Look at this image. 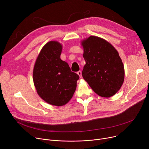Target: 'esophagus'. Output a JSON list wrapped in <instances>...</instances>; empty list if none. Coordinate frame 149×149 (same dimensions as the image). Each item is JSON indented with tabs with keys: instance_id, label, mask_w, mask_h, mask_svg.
Returning a JSON list of instances; mask_svg holds the SVG:
<instances>
[{
	"instance_id": "esophagus-1",
	"label": "esophagus",
	"mask_w": 149,
	"mask_h": 149,
	"mask_svg": "<svg viewBox=\"0 0 149 149\" xmlns=\"http://www.w3.org/2000/svg\"><path fill=\"white\" fill-rule=\"evenodd\" d=\"M77 74L79 76V77H80V78H81L82 76V72L81 71H79V72H77Z\"/></svg>"
}]
</instances>
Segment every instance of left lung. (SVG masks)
<instances>
[{"label":"left lung","mask_w":149,"mask_h":149,"mask_svg":"<svg viewBox=\"0 0 149 149\" xmlns=\"http://www.w3.org/2000/svg\"><path fill=\"white\" fill-rule=\"evenodd\" d=\"M86 64L83 78L92 90L103 97H111L120 89L125 68L118 52L107 40L90 36L81 41Z\"/></svg>","instance_id":"1"}]
</instances>
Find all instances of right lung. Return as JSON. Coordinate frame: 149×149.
I'll list each match as a JSON object with an SVG mask.
<instances>
[{
	"label": "right lung",
	"instance_id": "right-lung-1",
	"mask_svg": "<svg viewBox=\"0 0 149 149\" xmlns=\"http://www.w3.org/2000/svg\"><path fill=\"white\" fill-rule=\"evenodd\" d=\"M63 46L50 41L42 47L33 70V81L40 97L54 106H63L75 92L78 74L72 72L68 64L61 60Z\"/></svg>",
	"mask_w": 149,
	"mask_h": 149
}]
</instances>
